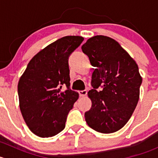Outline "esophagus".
Returning a JSON list of instances; mask_svg holds the SVG:
<instances>
[{
  "label": "esophagus",
  "instance_id": "esophagus-1",
  "mask_svg": "<svg viewBox=\"0 0 158 158\" xmlns=\"http://www.w3.org/2000/svg\"><path fill=\"white\" fill-rule=\"evenodd\" d=\"M79 94L81 97H85L87 95V91L86 90H82L79 91Z\"/></svg>",
  "mask_w": 158,
  "mask_h": 158
}]
</instances>
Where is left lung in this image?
<instances>
[{
  "label": "left lung",
  "mask_w": 158,
  "mask_h": 158,
  "mask_svg": "<svg viewBox=\"0 0 158 158\" xmlns=\"http://www.w3.org/2000/svg\"><path fill=\"white\" fill-rule=\"evenodd\" d=\"M91 65L93 89L88 95L92 107L85 113V122L98 132L109 134L123 128L139 100L142 78L136 62L112 38L97 35L82 46ZM102 86V90L97 89Z\"/></svg>",
  "instance_id": "1"
}]
</instances>
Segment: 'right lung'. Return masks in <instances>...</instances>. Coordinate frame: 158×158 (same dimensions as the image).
Returning <instances> with one entry per match:
<instances>
[{"instance_id":"right-lung-1","label":"right lung","mask_w":158,"mask_h":158,"mask_svg":"<svg viewBox=\"0 0 158 158\" xmlns=\"http://www.w3.org/2000/svg\"><path fill=\"white\" fill-rule=\"evenodd\" d=\"M79 36L57 40L34 56L18 82L22 116L30 130L40 138L57 135L79 93L71 90L68 59L83 41ZM67 90L61 91V87Z\"/></svg>"}]
</instances>
